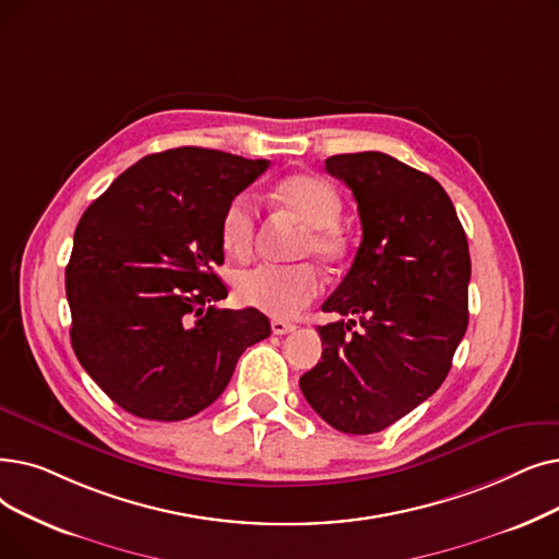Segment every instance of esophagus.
I'll use <instances>...</instances> for the list:
<instances>
[{
    "instance_id": "esophagus-1",
    "label": "esophagus",
    "mask_w": 559,
    "mask_h": 559,
    "mask_svg": "<svg viewBox=\"0 0 559 559\" xmlns=\"http://www.w3.org/2000/svg\"><path fill=\"white\" fill-rule=\"evenodd\" d=\"M297 326L293 322H285V320H272V331L276 335H285V333H293Z\"/></svg>"
}]
</instances>
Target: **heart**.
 I'll use <instances>...</instances> for the list:
<instances>
[{"instance_id":"1","label":"heart","mask_w":559,"mask_h":559,"mask_svg":"<svg viewBox=\"0 0 559 559\" xmlns=\"http://www.w3.org/2000/svg\"><path fill=\"white\" fill-rule=\"evenodd\" d=\"M276 201L308 224L301 237V255H318L333 264L345 253V239L335 228L343 201L331 182L312 174L287 176L276 185ZM222 247L233 258H247L255 239V203L247 193L235 197L219 224ZM322 293V278L308 262L299 264H258L235 276L237 299L272 318H295Z\"/></svg>"}]
</instances>
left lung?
I'll list each match as a JSON object with an SVG mask.
<instances>
[{
    "label": "left lung",
    "instance_id": "obj_1",
    "mask_svg": "<svg viewBox=\"0 0 559 559\" xmlns=\"http://www.w3.org/2000/svg\"><path fill=\"white\" fill-rule=\"evenodd\" d=\"M326 171L358 203L362 239L318 326L322 360L299 379L322 420L345 433L391 427L445 381L468 326V239L445 189L400 159L333 155Z\"/></svg>",
    "mask_w": 559,
    "mask_h": 559
}]
</instances>
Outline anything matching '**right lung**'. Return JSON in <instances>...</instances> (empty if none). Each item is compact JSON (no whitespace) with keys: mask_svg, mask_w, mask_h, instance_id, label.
I'll return each instance as SVG.
<instances>
[{"mask_svg":"<svg viewBox=\"0 0 559 559\" xmlns=\"http://www.w3.org/2000/svg\"><path fill=\"white\" fill-rule=\"evenodd\" d=\"M266 159L182 145L139 159L95 199L66 266L70 343L128 414L174 423L219 397L247 347L272 333L255 308L214 304L228 287L219 224Z\"/></svg>","mask_w":559,"mask_h":559,"instance_id":"1","label":"right lung"}]
</instances>
